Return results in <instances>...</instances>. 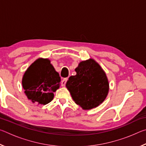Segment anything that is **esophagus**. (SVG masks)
Instances as JSON below:
<instances>
[{
    "label": "esophagus",
    "mask_w": 146,
    "mask_h": 146,
    "mask_svg": "<svg viewBox=\"0 0 146 146\" xmlns=\"http://www.w3.org/2000/svg\"><path fill=\"white\" fill-rule=\"evenodd\" d=\"M67 81H68V78H64L63 80H62V82H61L62 86H65V85L66 84V82H67Z\"/></svg>",
    "instance_id": "obj_1"
}]
</instances>
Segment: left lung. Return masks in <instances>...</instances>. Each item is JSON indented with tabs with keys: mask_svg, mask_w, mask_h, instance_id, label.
Wrapping results in <instances>:
<instances>
[{
	"mask_svg": "<svg viewBox=\"0 0 146 146\" xmlns=\"http://www.w3.org/2000/svg\"><path fill=\"white\" fill-rule=\"evenodd\" d=\"M75 71L76 75L71 76L66 85L73 100L84 110L97 107L105 100L109 91L105 72L91 58L80 62Z\"/></svg>",
	"mask_w": 146,
	"mask_h": 146,
	"instance_id": "obj_1",
	"label": "left lung"
}]
</instances>
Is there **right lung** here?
Segmentation results:
<instances>
[{"label":"right lung","mask_w":146,"mask_h":146,"mask_svg":"<svg viewBox=\"0 0 146 146\" xmlns=\"http://www.w3.org/2000/svg\"><path fill=\"white\" fill-rule=\"evenodd\" d=\"M60 80L50 60L38 58L24 73L23 86L29 100L46 105L53 100V92L60 88Z\"/></svg>","instance_id":"1"}]
</instances>
